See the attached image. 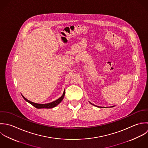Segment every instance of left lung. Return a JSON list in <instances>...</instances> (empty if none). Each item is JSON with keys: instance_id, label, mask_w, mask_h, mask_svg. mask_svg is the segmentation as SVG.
<instances>
[{"instance_id": "left-lung-1", "label": "left lung", "mask_w": 148, "mask_h": 148, "mask_svg": "<svg viewBox=\"0 0 148 148\" xmlns=\"http://www.w3.org/2000/svg\"><path fill=\"white\" fill-rule=\"evenodd\" d=\"M91 103V104H92L91 103ZM92 105H94V104H92ZM94 106H95V105H94ZM98 107H99V106H98ZM112 107H113V106H112ZM112 107H111V108H112ZM99 108H102V107H99Z\"/></svg>"}]
</instances>
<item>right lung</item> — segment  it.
<instances>
[{
    "mask_svg": "<svg viewBox=\"0 0 148 148\" xmlns=\"http://www.w3.org/2000/svg\"><path fill=\"white\" fill-rule=\"evenodd\" d=\"M64 94H65V91H64L62 95L60 98H59L58 99H57L56 101H53L52 102H50V103H46V104H40V103H36L32 102L31 101H29L28 99H27L22 94V95L23 98L25 99V100H26V101L28 102L29 103H30V104H31L33 106H34L35 108H36L37 109H42V108L50 109V108H53L56 107V106H57L59 104V103L63 100V99L64 98Z\"/></svg>",
    "mask_w": 148,
    "mask_h": 148,
    "instance_id": "right-lung-1",
    "label": "right lung"
}]
</instances>
